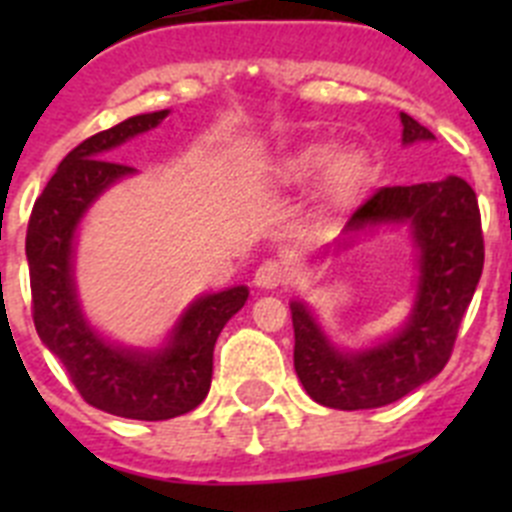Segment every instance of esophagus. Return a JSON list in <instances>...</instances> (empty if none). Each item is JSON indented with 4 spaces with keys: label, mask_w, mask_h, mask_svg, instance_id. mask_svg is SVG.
I'll return each instance as SVG.
<instances>
[{
    "label": "esophagus",
    "mask_w": 512,
    "mask_h": 512,
    "mask_svg": "<svg viewBox=\"0 0 512 512\" xmlns=\"http://www.w3.org/2000/svg\"><path fill=\"white\" fill-rule=\"evenodd\" d=\"M256 287L264 289H279L289 282V266L282 259H266L264 264L256 269V277H253Z\"/></svg>",
    "instance_id": "obj_1"
}]
</instances>
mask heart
Instances as JSON below:
<instances>
[{
	"instance_id": "heart-1",
	"label": "heart",
	"mask_w": 512,
	"mask_h": 512,
	"mask_svg": "<svg viewBox=\"0 0 512 512\" xmlns=\"http://www.w3.org/2000/svg\"><path fill=\"white\" fill-rule=\"evenodd\" d=\"M323 174V197L330 205H346L369 182V158L359 148H341L333 143H305L284 153L271 166V179L284 187H302Z\"/></svg>"
}]
</instances>
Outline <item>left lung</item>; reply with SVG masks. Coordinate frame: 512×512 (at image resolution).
<instances>
[{
    "label": "left lung",
    "instance_id": "1",
    "mask_svg": "<svg viewBox=\"0 0 512 512\" xmlns=\"http://www.w3.org/2000/svg\"><path fill=\"white\" fill-rule=\"evenodd\" d=\"M402 140L433 133L402 112ZM410 220L420 248L418 302L408 325L372 351L341 354L325 341L310 312L292 302L295 372L315 402L336 410H369L397 402L449 364L459 325L474 297L485 238L477 194L459 176L413 187H382L351 215L346 228Z\"/></svg>",
    "mask_w": 512,
    "mask_h": 512
}]
</instances>
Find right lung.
Wrapping results in <instances>:
<instances>
[{"mask_svg": "<svg viewBox=\"0 0 512 512\" xmlns=\"http://www.w3.org/2000/svg\"><path fill=\"white\" fill-rule=\"evenodd\" d=\"M166 115L169 110L128 117L79 143L35 200L25 238L40 341L56 354L84 402L133 420H169L205 400L217 336L248 300L246 287L202 297L184 312L171 346L153 356L104 343L81 318L71 279L76 223L102 189L133 171L112 161V148L156 128Z\"/></svg>", "mask_w": 512, "mask_h": 512, "instance_id": "1", "label": "right lung"}]
</instances>
